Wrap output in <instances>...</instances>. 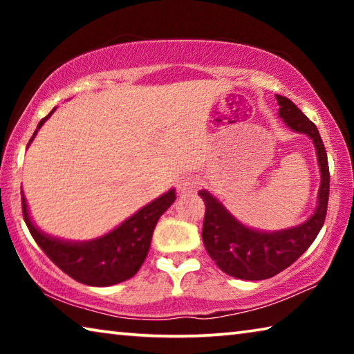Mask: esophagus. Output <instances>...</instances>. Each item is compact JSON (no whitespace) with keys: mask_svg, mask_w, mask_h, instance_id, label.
Here are the masks:
<instances>
[{"mask_svg":"<svg viewBox=\"0 0 354 354\" xmlns=\"http://www.w3.org/2000/svg\"><path fill=\"white\" fill-rule=\"evenodd\" d=\"M200 185H201L200 178L196 176L184 178L179 181V192H181V194H195V192L200 189Z\"/></svg>","mask_w":354,"mask_h":354,"instance_id":"obj_1","label":"esophagus"}]
</instances>
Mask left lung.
<instances>
[{
    "label": "left lung",
    "mask_w": 354,
    "mask_h": 354,
    "mask_svg": "<svg viewBox=\"0 0 354 354\" xmlns=\"http://www.w3.org/2000/svg\"><path fill=\"white\" fill-rule=\"evenodd\" d=\"M277 100L279 115L287 127L297 133L308 134L315 145L322 171L319 206L313 217L303 225L277 232H261L239 223L221 203L206 190H201L198 195L206 206L201 232L203 243L220 270L239 279H267L286 270L310 247L326 218L329 167L319 129L289 98L277 95Z\"/></svg>",
    "instance_id": "left-lung-1"
}]
</instances>
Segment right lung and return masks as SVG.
<instances>
[{
  "label": "right lung",
  "mask_w": 354,
  "mask_h": 354,
  "mask_svg": "<svg viewBox=\"0 0 354 354\" xmlns=\"http://www.w3.org/2000/svg\"><path fill=\"white\" fill-rule=\"evenodd\" d=\"M53 111L40 120L37 129L51 115ZM35 134H37V131L34 136ZM34 136L29 143L32 142ZM175 200V190L171 189L162 196H159L158 200L142 207L139 212L123 221L117 230H113L109 234L95 239L92 242L73 243L57 241V239L40 232L31 223L26 209V200L21 192L23 218H25V223L34 241L70 278H73L77 283L95 287L118 284L122 281L133 278L139 272L148 254L154 226L160 215L173 205Z\"/></svg>",
  "instance_id": "add662e5"
}]
</instances>
